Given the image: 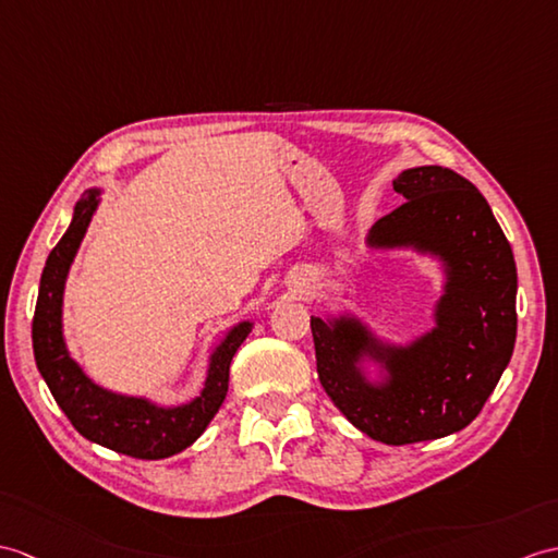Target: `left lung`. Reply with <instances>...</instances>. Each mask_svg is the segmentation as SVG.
Listing matches in <instances>:
<instances>
[{
    "label": "left lung",
    "instance_id": "1",
    "mask_svg": "<svg viewBox=\"0 0 558 558\" xmlns=\"http://www.w3.org/2000/svg\"><path fill=\"white\" fill-rule=\"evenodd\" d=\"M407 202L368 232L371 247H416L442 258L445 294L435 328L409 347L380 344L356 318H311L323 390L347 421L385 445L463 430L495 392L515 344V262L487 199L442 166L399 173ZM371 355L388 371L373 386L357 368Z\"/></svg>",
    "mask_w": 558,
    "mask_h": 558
}]
</instances>
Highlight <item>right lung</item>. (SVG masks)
<instances>
[{
  "label": "right lung",
  "mask_w": 558,
  "mask_h": 558,
  "mask_svg": "<svg viewBox=\"0 0 558 558\" xmlns=\"http://www.w3.org/2000/svg\"><path fill=\"white\" fill-rule=\"evenodd\" d=\"M97 194V190H89L85 199L75 204L69 230L47 256L33 316L35 364L61 411L89 442L133 459H168L187 449L223 404L230 380V361L240 344L247 340L252 323H240L216 347L204 390L190 404L163 409L147 399L109 392L89 380L71 359L66 342H63L61 304L73 256L81 247L99 204Z\"/></svg>",
  "instance_id": "1"
}]
</instances>
